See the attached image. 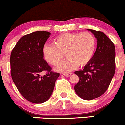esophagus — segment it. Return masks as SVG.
Listing matches in <instances>:
<instances>
[{
  "mask_svg": "<svg viewBox=\"0 0 125 125\" xmlns=\"http://www.w3.org/2000/svg\"><path fill=\"white\" fill-rule=\"evenodd\" d=\"M62 75L66 77H69L71 75V73H62Z\"/></svg>",
  "mask_w": 125,
  "mask_h": 125,
  "instance_id": "esophagus-1",
  "label": "esophagus"
}]
</instances>
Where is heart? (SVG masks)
Wrapping results in <instances>:
<instances>
[{"mask_svg": "<svg viewBox=\"0 0 125 125\" xmlns=\"http://www.w3.org/2000/svg\"><path fill=\"white\" fill-rule=\"evenodd\" d=\"M96 48V39L90 32L64 33L53 41V44L43 47V55L49 64L56 66L63 59L67 58L55 68L61 72H70L77 66H83L90 61Z\"/></svg>", "mask_w": 125, "mask_h": 125, "instance_id": "obj_1", "label": "heart"}]
</instances>
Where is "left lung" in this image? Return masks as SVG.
<instances>
[{
    "label": "left lung",
    "instance_id": "obj_1",
    "mask_svg": "<svg viewBox=\"0 0 125 125\" xmlns=\"http://www.w3.org/2000/svg\"><path fill=\"white\" fill-rule=\"evenodd\" d=\"M94 35L97 46L92 60L83 70L75 72L79 81L74 89L79 97L92 100L102 95L109 86L115 70V49L104 33L88 29Z\"/></svg>",
    "mask_w": 125,
    "mask_h": 125
}]
</instances>
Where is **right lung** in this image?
I'll return each instance as SVG.
<instances>
[{
  "label": "right lung",
  "mask_w": 125,
  "mask_h": 125,
  "mask_svg": "<svg viewBox=\"0 0 125 125\" xmlns=\"http://www.w3.org/2000/svg\"><path fill=\"white\" fill-rule=\"evenodd\" d=\"M50 35L39 31L23 36L11 53L12 79L22 95L33 103H42L50 97L59 77L43 58V47ZM42 71H46L47 75L41 77Z\"/></svg>",
  "instance_id": "obj_1"
}]
</instances>
